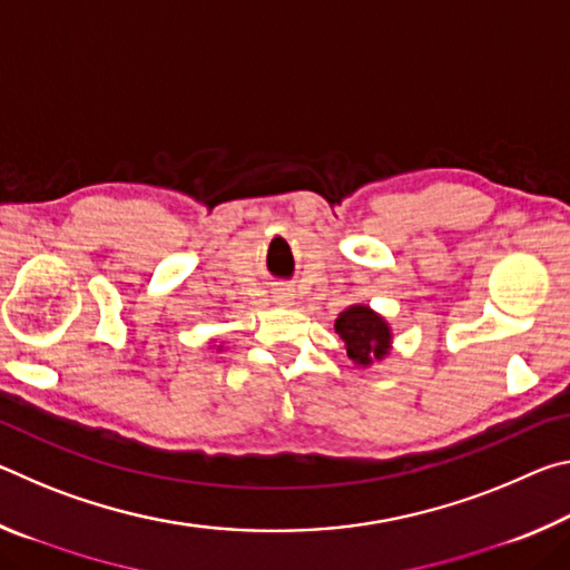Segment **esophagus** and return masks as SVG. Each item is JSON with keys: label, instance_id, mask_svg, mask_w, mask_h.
Segmentation results:
<instances>
[{"label": "esophagus", "instance_id": "1", "mask_svg": "<svg viewBox=\"0 0 570 570\" xmlns=\"http://www.w3.org/2000/svg\"><path fill=\"white\" fill-rule=\"evenodd\" d=\"M284 296H288V294H282V296H278V298H284Z\"/></svg>", "mask_w": 570, "mask_h": 570}]
</instances>
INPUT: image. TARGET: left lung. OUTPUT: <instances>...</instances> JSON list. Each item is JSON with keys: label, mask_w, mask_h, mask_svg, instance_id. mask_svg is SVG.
<instances>
[{"label": "left lung", "mask_w": 570, "mask_h": 570, "mask_svg": "<svg viewBox=\"0 0 570 570\" xmlns=\"http://www.w3.org/2000/svg\"><path fill=\"white\" fill-rule=\"evenodd\" d=\"M336 334L342 336L346 356L354 364L370 366L374 360L387 356L392 344V332L387 322L380 314H374L370 306L354 304L344 308L340 320L334 322Z\"/></svg>", "instance_id": "left-lung-1"}]
</instances>
